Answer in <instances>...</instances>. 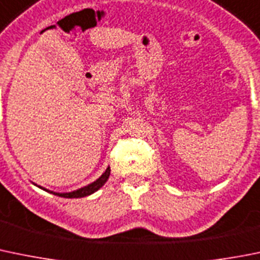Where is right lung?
<instances>
[{
	"instance_id": "right-lung-1",
	"label": "right lung",
	"mask_w": 260,
	"mask_h": 260,
	"mask_svg": "<svg viewBox=\"0 0 260 260\" xmlns=\"http://www.w3.org/2000/svg\"><path fill=\"white\" fill-rule=\"evenodd\" d=\"M109 175H110V168L108 166L107 170L104 171V173L102 174V176L100 178H98L96 180L92 181V183L87 184V185L82 186V188L80 189H76V190H72V191H67V193H58V191H53V190H49V189H45L43 188V186L40 185H35L39 186L40 189H43V190L45 191H49V193L54 194V196H58V197H63V198H82V197H86V196H90V194L95 193L96 190H99L100 188H102L103 185H104L105 183H107V180L109 179Z\"/></svg>"
}]
</instances>
